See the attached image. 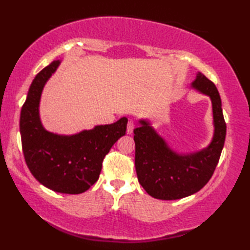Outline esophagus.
I'll return each mask as SVG.
<instances>
[{
    "instance_id": "esophagus-1",
    "label": "esophagus",
    "mask_w": 250,
    "mask_h": 250,
    "mask_svg": "<svg viewBox=\"0 0 250 250\" xmlns=\"http://www.w3.org/2000/svg\"><path fill=\"white\" fill-rule=\"evenodd\" d=\"M134 128H135V124H134V122H132V121H129L128 123H127V134H128V135L132 134V130H134Z\"/></svg>"
}]
</instances>
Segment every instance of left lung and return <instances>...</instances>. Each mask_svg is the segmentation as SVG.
I'll return each mask as SVG.
<instances>
[{
	"instance_id": "obj_1",
	"label": "left lung",
	"mask_w": 250,
	"mask_h": 250,
	"mask_svg": "<svg viewBox=\"0 0 250 250\" xmlns=\"http://www.w3.org/2000/svg\"><path fill=\"white\" fill-rule=\"evenodd\" d=\"M192 87L209 96L212 103L215 135L206 149L178 154L147 122L140 121L141 126L134 129L137 177L147 194L159 200H179L200 191L210 180L225 146L227 124L216 85L200 72Z\"/></svg>"
}]
</instances>
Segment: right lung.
<instances>
[{
	"mask_svg": "<svg viewBox=\"0 0 250 250\" xmlns=\"http://www.w3.org/2000/svg\"><path fill=\"white\" fill-rule=\"evenodd\" d=\"M59 63L55 60L40 71L30 86L20 113L22 151L31 174L44 187L65 194H80L98 180L104 156L125 135L127 119L73 136L45 130L39 116L40 98Z\"/></svg>",
	"mask_w": 250,
	"mask_h": 250,
	"instance_id": "add662e5",
	"label": "right lung"
}]
</instances>
